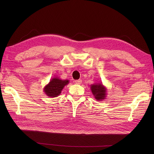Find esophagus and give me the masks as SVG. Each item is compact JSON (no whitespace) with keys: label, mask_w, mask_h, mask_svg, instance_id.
<instances>
[{"label":"esophagus","mask_w":154,"mask_h":154,"mask_svg":"<svg viewBox=\"0 0 154 154\" xmlns=\"http://www.w3.org/2000/svg\"><path fill=\"white\" fill-rule=\"evenodd\" d=\"M75 82L76 84H81L82 82L81 80H75V82Z\"/></svg>","instance_id":"1"}]
</instances>
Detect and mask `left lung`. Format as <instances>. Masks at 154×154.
Segmentation results:
<instances>
[{
    "label": "left lung",
    "instance_id": "8db88e82",
    "mask_svg": "<svg viewBox=\"0 0 154 154\" xmlns=\"http://www.w3.org/2000/svg\"><path fill=\"white\" fill-rule=\"evenodd\" d=\"M91 90L94 98L99 101L105 100L106 97V88L102 83H96L91 85Z\"/></svg>",
    "mask_w": 154,
    "mask_h": 154
}]
</instances>
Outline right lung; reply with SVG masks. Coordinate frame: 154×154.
I'll list each match as a JSON object with an SVG mask.
<instances>
[{
	"label": "right lung",
	"mask_w": 154,
	"mask_h": 154,
	"mask_svg": "<svg viewBox=\"0 0 154 154\" xmlns=\"http://www.w3.org/2000/svg\"><path fill=\"white\" fill-rule=\"evenodd\" d=\"M69 83V80H62L58 77H54L44 87V92L49 97H57L61 94L63 87Z\"/></svg>",
	"instance_id": "1"
}]
</instances>
